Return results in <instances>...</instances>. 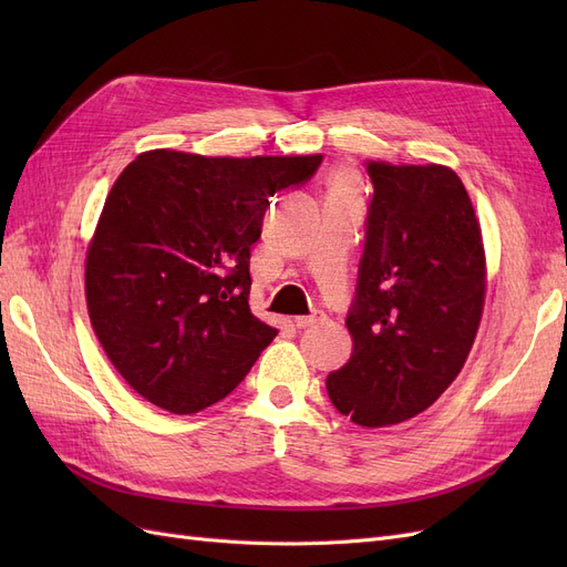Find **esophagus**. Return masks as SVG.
<instances>
[{
    "label": "esophagus",
    "mask_w": 567,
    "mask_h": 567,
    "mask_svg": "<svg viewBox=\"0 0 567 567\" xmlns=\"http://www.w3.org/2000/svg\"><path fill=\"white\" fill-rule=\"evenodd\" d=\"M326 321V315L323 312H315V315H307V317H296L293 323L298 326V329H312V326L317 323H323Z\"/></svg>",
    "instance_id": "1"
}]
</instances>
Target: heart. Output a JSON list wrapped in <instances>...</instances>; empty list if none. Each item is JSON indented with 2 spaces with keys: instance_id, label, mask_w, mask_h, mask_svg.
Wrapping results in <instances>:
<instances>
[{
  "instance_id": "b5f03b06",
  "label": "heart",
  "mask_w": 567,
  "mask_h": 567,
  "mask_svg": "<svg viewBox=\"0 0 567 567\" xmlns=\"http://www.w3.org/2000/svg\"><path fill=\"white\" fill-rule=\"evenodd\" d=\"M357 188V179L352 173H346V169H340V173L333 175L331 182V194H346V192H354Z\"/></svg>"
}]
</instances>
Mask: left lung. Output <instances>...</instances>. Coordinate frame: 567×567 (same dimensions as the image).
<instances>
[{
    "mask_svg": "<svg viewBox=\"0 0 567 567\" xmlns=\"http://www.w3.org/2000/svg\"><path fill=\"white\" fill-rule=\"evenodd\" d=\"M373 198L348 317L352 354L329 373L340 414L364 427L419 416L471 354L487 293L480 219L452 167L367 161Z\"/></svg>",
    "mask_w": 567,
    "mask_h": 567,
    "instance_id": "8db88e82",
    "label": "left lung"
}]
</instances>
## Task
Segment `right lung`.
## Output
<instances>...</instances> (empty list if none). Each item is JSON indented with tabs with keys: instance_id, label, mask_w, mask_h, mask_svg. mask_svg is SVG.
Listing matches in <instances>:
<instances>
[{
	"instance_id": "1",
	"label": "right lung",
	"mask_w": 567,
	"mask_h": 567,
	"mask_svg": "<svg viewBox=\"0 0 567 567\" xmlns=\"http://www.w3.org/2000/svg\"><path fill=\"white\" fill-rule=\"evenodd\" d=\"M319 163L153 148L117 175L84 257V298L101 348L144 400L196 414L246 379L277 336L250 312V246L269 196Z\"/></svg>"
}]
</instances>
